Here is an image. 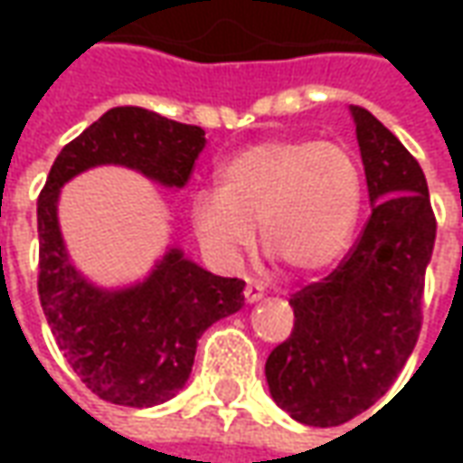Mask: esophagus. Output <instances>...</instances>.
Segmentation results:
<instances>
[{"label":"esophagus","instance_id":"34e87169","mask_svg":"<svg viewBox=\"0 0 463 463\" xmlns=\"http://www.w3.org/2000/svg\"><path fill=\"white\" fill-rule=\"evenodd\" d=\"M265 298V288H262L260 282L255 280H248V285H245V300L248 302H258Z\"/></svg>","mask_w":463,"mask_h":463}]
</instances>
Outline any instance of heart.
<instances>
[{"mask_svg": "<svg viewBox=\"0 0 463 463\" xmlns=\"http://www.w3.org/2000/svg\"><path fill=\"white\" fill-rule=\"evenodd\" d=\"M362 208V171L335 141L252 143L218 168V191L188 198V222L203 250L232 265L255 241L292 272L325 270L340 258Z\"/></svg>", "mask_w": 463, "mask_h": 463, "instance_id": "heart-1", "label": "heart"}]
</instances>
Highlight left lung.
Masks as SVG:
<instances>
[{
  "label": "left lung",
  "mask_w": 463,
  "mask_h": 463,
  "mask_svg": "<svg viewBox=\"0 0 463 463\" xmlns=\"http://www.w3.org/2000/svg\"><path fill=\"white\" fill-rule=\"evenodd\" d=\"M349 111L372 215L337 270L292 295V335L265 362L272 399L307 427H340L394 384L421 330L437 238L417 158L367 109Z\"/></svg>",
  "instance_id": "left-lung-1"
}]
</instances>
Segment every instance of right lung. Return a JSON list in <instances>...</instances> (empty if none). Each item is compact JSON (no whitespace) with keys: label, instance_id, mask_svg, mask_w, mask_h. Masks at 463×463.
I'll use <instances>...</instances> for the list:
<instances>
[{"label":"right lung","instance_id":"obj_1","mask_svg":"<svg viewBox=\"0 0 463 463\" xmlns=\"http://www.w3.org/2000/svg\"><path fill=\"white\" fill-rule=\"evenodd\" d=\"M205 131L138 106H116L66 143L36 203L39 300L66 362L96 397L146 409L173 399L191 377L195 347L213 322L245 305L238 278H221L168 248L146 280L106 290L86 280L59 228L64 183L96 165H126L183 188Z\"/></svg>","mask_w":463,"mask_h":463}]
</instances>
